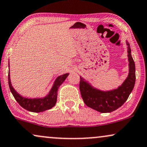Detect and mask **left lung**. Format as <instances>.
<instances>
[{"label": "left lung", "mask_w": 147, "mask_h": 147, "mask_svg": "<svg viewBox=\"0 0 147 147\" xmlns=\"http://www.w3.org/2000/svg\"><path fill=\"white\" fill-rule=\"evenodd\" d=\"M127 45V56L129 61V75L121 86L114 90L103 92L94 88L80 77L79 90L81 96L87 107L100 113H111L121 107L127 100L133 90L136 81L135 63L131 55L129 42Z\"/></svg>", "instance_id": "left-lung-1"}]
</instances>
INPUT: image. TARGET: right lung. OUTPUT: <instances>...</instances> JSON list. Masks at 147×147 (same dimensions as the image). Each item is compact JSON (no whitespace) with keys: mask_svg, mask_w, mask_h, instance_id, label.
Instances as JSON below:
<instances>
[{"mask_svg":"<svg viewBox=\"0 0 147 147\" xmlns=\"http://www.w3.org/2000/svg\"><path fill=\"white\" fill-rule=\"evenodd\" d=\"M69 74L66 73L60 76L55 79L54 84L52 87L49 94L43 98H34V99H30V98H26L22 97L16 92L14 90L13 87H12L11 83L10 75L9 72L8 75V81L9 85L10 88L11 92L13 96L18 104L25 109L26 110L30 111V112L34 113H39L42 112L48 109H51L52 107H54L57 101V90H58L59 87L62 85V83L65 81L66 77H68Z\"/></svg>","mask_w":147,"mask_h":147,"instance_id":"add662e5","label":"right lung"}]
</instances>
